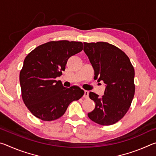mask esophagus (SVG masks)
Segmentation results:
<instances>
[{
  "label": "esophagus",
  "mask_w": 156,
  "mask_h": 156,
  "mask_svg": "<svg viewBox=\"0 0 156 156\" xmlns=\"http://www.w3.org/2000/svg\"><path fill=\"white\" fill-rule=\"evenodd\" d=\"M84 98H89V91L87 90L84 91Z\"/></svg>",
  "instance_id": "1"
}]
</instances>
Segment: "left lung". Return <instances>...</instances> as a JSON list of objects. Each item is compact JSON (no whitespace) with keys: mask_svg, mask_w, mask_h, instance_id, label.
Segmentation results:
<instances>
[{"mask_svg":"<svg viewBox=\"0 0 156 156\" xmlns=\"http://www.w3.org/2000/svg\"><path fill=\"white\" fill-rule=\"evenodd\" d=\"M83 50L94 69V78L105 84L104 96L89 93L96 107L88 117L100 125H113L124 117L133 100V67L122 50L108 43H84Z\"/></svg>","mask_w":156,"mask_h":156,"instance_id":"obj_1","label":"left lung"}]
</instances>
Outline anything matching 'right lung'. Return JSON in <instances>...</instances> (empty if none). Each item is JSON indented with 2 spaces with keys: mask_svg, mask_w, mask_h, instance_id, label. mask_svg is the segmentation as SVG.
<instances>
[{
  "mask_svg": "<svg viewBox=\"0 0 156 156\" xmlns=\"http://www.w3.org/2000/svg\"><path fill=\"white\" fill-rule=\"evenodd\" d=\"M83 49L81 42L51 41L37 47L23 62L20 73L22 98L34 115L44 121L64 115L71 102L84 95L78 87L67 88L56 78L65 71L71 56Z\"/></svg>",
  "mask_w": 156,
  "mask_h": 156,
  "instance_id": "right-lung-1",
  "label": "right lung"
}]
</instances>
